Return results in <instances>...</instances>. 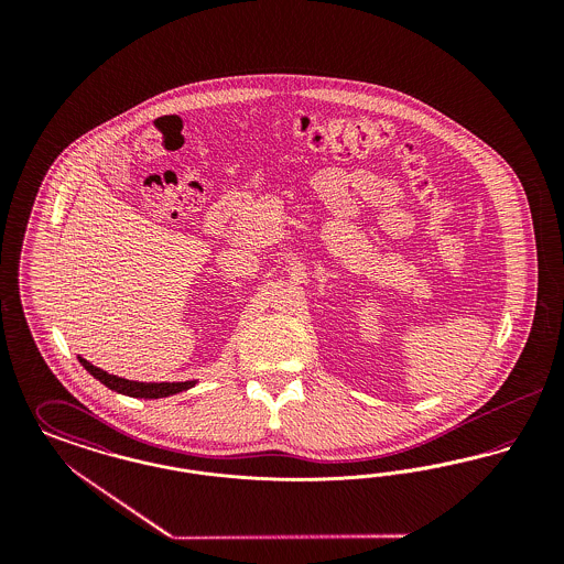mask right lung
Listing matches in <instances>:
<instances>
[{
  "mask_svg": "<svg viewBox=\"0 0 564 564\" xmlns=\"http://www.w3.org/2000/svg\"><path fill=\"white\" fill-rule=\"evenodd\" d=\"M80 364L97 380H101L108 389L116 391V393H122V395H129V398L159 400V398H169L173 393H180V391H186L189 387H194V380H188V382H137V380H127V378L108 375V372H104L101 368L88 364L82 357Z\"/></svg>",
  "mask_w": 564,
  "mask_h": 564,
  "instance_id": "right-lung-1",
  "label": "right lung"
}]
</instances>
